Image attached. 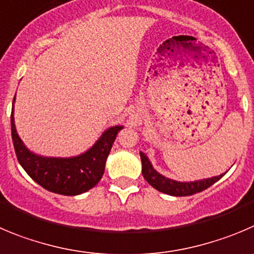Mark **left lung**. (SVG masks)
Here are the masks:
<instances>
[{"label": "left lung", "mask_w": 254, "mask_h": 254, "mask_svg": "<svg viewBox=\"0 0 254 254\" xmlns=\"http://www.w3.org/2000/svg\"><path fill=\"white\" fill-rule=\"evenodd\" d=\"M141 158V164H143V177L153 188L156 190L162 191V193L169 194L173 196H186V195H193V194L199 193V191L205 190L209 188L210 186L218 182L220 178L223 177V174L218 175V177L208 178V179H203V181H196V182H177L165 178L164 175L159 174L153 168L151 163L146 158L144 153H140Z\"/></svg>", "instance_id": "obj_1"}]
</instances>
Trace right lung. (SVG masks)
<instances>
[{"label":"right lung","instance_id":"obj_1","mask_svg":"<svg viewBox=\"0 0 254 254\" xmlns=\"http://www.w3.org/2000/svg\"><path fill=\"white\" fill-rule=\"evenodd\" d=\"M122 129L123 127H113L104 131L94 146L79 156L46 158L26 148L16 131L13 109L11 113V134L18 163L42 188L63 195L85 193L100 182L111 146Z\"/></svg>","mask_w":254,"mask_h":254}]
</instances>
